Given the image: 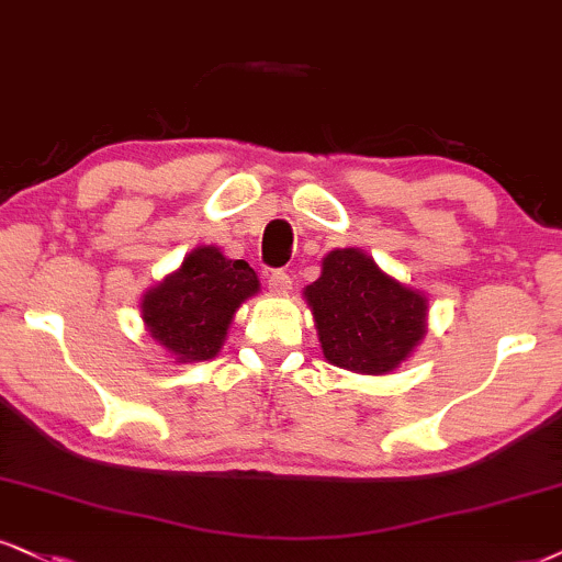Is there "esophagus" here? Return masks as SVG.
I'll return each instance as SVG.
<instances>
[{
  "mask_svg": "<svg viewBox=\"0 0 562 562\" xmlns=\"http://www.w3.org/2000/svg\"><path fill=\"white\" fill-rule=\"evenodd\" d=\"M268 289L273 294H286L289 289H292V279H289V273H283V270H270Z\"/></svg>",
  "mask_w": 562,
  "mask_h": 562,
  "instance_id": "1",
  "label": "esophagus"
}]
</instances>
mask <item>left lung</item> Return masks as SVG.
Returning a JSON list of instances; mask_svg holds the SVG:
<instances>
[{
	"instance_id": "8db88e82",
	"label": "left lung",
	"mask_w": 562,
	"mask_h": 562,
	"mask_svg": "<svg viewBox=\"0 0 562 562\" xmlns=\"http://www.w3.org/2000/svg\"><path fill=\"white\" fill-rule=\"evenodd\" d=\"M323 357L359 375H391L427 334V294L406 286L359 247L330 249L302 292Z\"/></svg>"
}]
</instances>
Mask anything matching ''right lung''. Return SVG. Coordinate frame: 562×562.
<instances>
[{
    "instance_id": "obj_1",
    "label": "right lung",
    "mask_w": 562,
    "mask_h": 562,
    "mask_svg": "<svg viewBox=\"0 0 562 562\" xmlns=\"http://www.w3.org/2000/svg\"><path fill=\"white\" fill-rule=\"evenodd\" d=\"M260 292V279L245 260L221 247H195L140 300L145 330L177 362H205L221 351L237 310Z\"/></svg>"
}]
</instances>
